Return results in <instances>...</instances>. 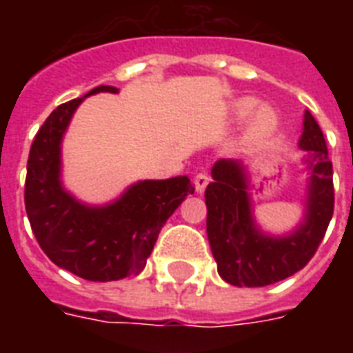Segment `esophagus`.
<instances>
[{
  "instance_id": "1",
  "label": "esophagus",
  "mask_w": 353,
  "mask_h": 353,
  "mask_svg": "<svg viewBox=\"0 0 353 353\" xmlns=\"http://www.w3.org/2000/svg\"><path fill=\"white\" fill-rule=\"evenodd\" d=\"M210 177L205 174V172H199V174H196V177H194V185H196V190H198L199 194L203 192L205 188H207V185H209Z\"/></svg>"
}]
</instances>
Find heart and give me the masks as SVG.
<instances>
[{
    "mask_svg": "<svg viewBox=\"0 0 353 353\" xmlns=\"http://www.w3.org/2000/svg\"><path fill=\"white\" fill-rule=\"evenodd\" d=\"M256 108V101L254 99H241L234 104V113L238 119H245L247 115H251ZM279 126V115L274 112L273 108L269 106H260L254 113V119L251 122V128H249V143L251 144H260L262 141H265L268 137H271Z\"/></svg>",
    "mask_w": 353,
    "mask_h": 353,
    "instance_id": "1",
    "label": "heart"
}]
</instances>
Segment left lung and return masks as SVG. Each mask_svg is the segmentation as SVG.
<instances>
[{
	"instance_id": "obj_1",
	"label": "left lung",
	"mask_w": 353,
	"mask_h": 353,
	"mask_svg": "<svg viewBox=\"0 0 353 353\" xmlns=\"http://www.w3.org/2000/svg\"><path fill=\"white\" fill-rule=\"evenodd\" d=\"M307 154L306 214L295 231L265 234L252 218L245 168L240 161L220 159L205 190L207 236L218 263V273L238 288H262L301 271L323 241L334 216V168L323 130L310 112L299 141Z\"/></svg>"
}]
</instances>
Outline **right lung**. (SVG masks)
I'll use <instances>...</instances> for the list:
<instances>
[{
    "mask_svg": "<svg viewBox=\"0 0 353 353\" xmlns=\"http://www.w3.org/2000/svg\"><path fill=\"white\" fill-rule=\"evenodd\" d=\"M101 91L117 93L113 85ZM85 97L69 101L47 117L36 133L27 161L25 210L41 251L58 268L91 282L137 274L166 220L194 187L187 176L139 181L102 207L80 203L62 187V137Z\"/></svg>",
    "mask_w": 353,
    "mask_h": 353,
    "instance_id": "obj_1",
    "label": "right lung"
}]
</instances>
